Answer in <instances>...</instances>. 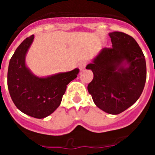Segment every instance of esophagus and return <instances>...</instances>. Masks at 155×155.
Returning <instances> with one entry per match:
<instances>
[{
	"instance_id": "1",
	"label": "esophagus",
	"mask_w": 155,
	"mask_h": 155,
	"mask_svg": "<svg viewBox=\"0 0 155 155\" xmlns=\"http://www.w3.org/2000/svg\"><path fill=\"white\" fill-rule=\"evenodd\" d=\"M86 64H87V63H86L85 61H82V62H81L80 64H79V68H80L81 71H82V70H84V68H85Z\"/></svg>"
}]
</instances>
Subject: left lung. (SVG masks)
Masks as SVG:
<instances>
[{
    "instance_id": "8db88e82",
    "label": "left lung",
    "mask_w": 155,
    "mask_h": 155,
    "mask_svg": "<svg viewBox=\"0 0 155 155\" xmlns=\"http://www.w3.org/2000/svg\"><path fill=\"white\" fill-rule=\"evenodd\" d=\"M112 48H103L86 69L93 80L87 85L93 102L109 114L117 115L140 98L147 78L144 55L136 40L121 31L109 32Z\"/></svg>"
}]
</instances>
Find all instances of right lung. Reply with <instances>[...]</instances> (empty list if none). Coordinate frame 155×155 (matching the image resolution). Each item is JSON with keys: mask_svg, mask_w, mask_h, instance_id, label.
Here are the masks:
<instances>
[{"mask_svg": "<svg viewBox=\"0 0 155 155\" xmlns=\"http://www.w3.org/2000/svg\"><path fill=\"white\" fill-rule=\"evenodd\" d=\"M34 35L25 39L11 58L8 87L14 104L25 114L37 119L50 116L61 105L67 85L78 77V68L46 77L34 74L25 58Z\"/></svg>", "mask_w": 155, "mask_h": 155, "instance_id": "right-lung-1", "label": "right lung"}]
</instances>
